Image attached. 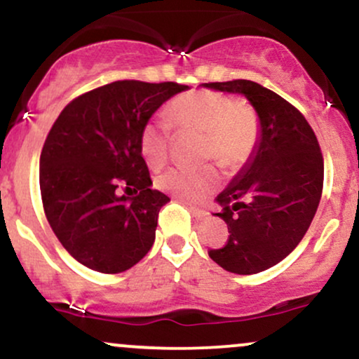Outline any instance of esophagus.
Returning a JSON list of instances; mask_svg holds the SVG:
<instances>
[{
	"mask_svg": "<svg viewBox=\"0 0 359 359\" xmlns=\"http://www.w3.org/2000/svg\"><path fill=\"white\" fill-rule=\"evenodd\" d=\"M191 212L194 217L197 219V221H205V219L209 217V212L204 209H198V207H191Z\"/></svg>",
	"mask_w": 359,
	"mask_h": 359,
	"instance_id": "34e87169",
	"label": "esophagus"
}]
</instances>
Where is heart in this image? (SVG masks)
Wrapping results in <instances>:
<instances>
[{"label":"heart","instance_id":"obj_1","mask_svg":"<svg viewBox=\"0 0 359 359\" xmlns=\"http://www.w3.org/2000/svg\"><path fill=\"white\" fill-rule=\"evenodd\" d=\"M168 118L179 132H197L205 138L202 158L227 170L248 161L259 140L256 111L227 95L197 90L174 98ZM170 125L149 122L140 132V152L150 167H161L168 157ZM217 185L214 168L174 167L157 177V187L187 202L202 201Z\"/></svg>","mask_w":359,"mask_h":359}]
</instances>
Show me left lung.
Instances as JSON below:
<instances>
[{"label":"left lung","instance_id":"8db88e82","mask_svg":"<svg viewBox=\"0 0 359 359\" xmlns=\"http://www.w3.org/2000/svg\"><path fill=\"white\" fill-rule=\"evenodd\" d=\"M204 86L244 97L259 120L257 145L215 197L229 237L209 256L229 273H262L296 249L316 214L325 179L318 138L299 110L256 81Z\"/></svg>","mask_w":359,"mask_h":359}]
</instances>
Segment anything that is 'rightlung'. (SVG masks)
I'll use <instances>...</instances> for the list:
<instances>
[{
	"label": "right lung",
	"instance_id": "1",
	"mask_svg": "<svg viewBox=\"0 0 359 359\" xmlns=\"http://www.w3.org/2000/svg\"><path fill=\"white\" fill-rule=\"evenodd\" d=\"M187 85L122 80L65 107L40 157V191L55 236L80 264L103 274L130 269L152 249L158 210L140 132ZM139 194L120 196L118 187Z\"/></svg>",
	"mask_w": 359,
	"mask_h": 359
}]
</instances>
